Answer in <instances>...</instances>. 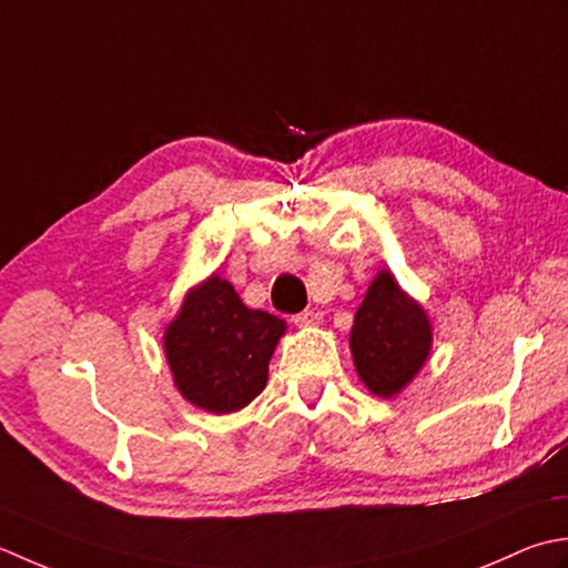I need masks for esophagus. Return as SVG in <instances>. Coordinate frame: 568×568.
I'll return each instance as SVG.
<instances>
[{
	"label": "esophagus",
	"mask_w": 568,
	"mask_h": 568,
	"mask_svg": "<svg viewBox=\"0 0 568 568\" xmlns=\"http://www.w3.org/2000/svg\"><path fill=\"white\" fill-rule=\"evenodd\" d=\"M321 321V314L318 311H298V314L292 316V323L298 328H308V326H316V323Z\"/></svg>",
	"instance_id": "obj_1"
}]
</instances>
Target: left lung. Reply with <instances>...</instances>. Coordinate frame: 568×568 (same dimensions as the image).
Wrapping results in <instances>:
<instances>
[{"label": "left lung", "mask_w": 568, "mask_h": 568, "mask_svg": "<svg viewBox=\"0 0 568 568\" xmlns=\"http://www.w3.org/2000/svg\"><path fill=\"white\" fill-rule=\"evenodd\" d=\"M432 348V326L424 308L379 272L357 308L351 351L357 375L377 397H392L419 373Z\"/></svg>", "instance_id": "8db88e82"}]
</instances>
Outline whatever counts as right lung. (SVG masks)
<instances>
[{
	"mask_svg": "<svg viewBox=\"0 0 568 568\" xmlns=\"http://www.w3.org/2000/svg\"><path fill=\"white\" fill-rule=\"evenodd\" d=\"M284 328L286 321L247 308L233 284L211 276L186 296L164 338L179 392L213 414L242 409L267 385Z\"/></svg>",
	"mask_w": 568,
	"mask_h": 568,
	"instance_id": "add662e5",
	"label": "right lung"
}]
</instances>
